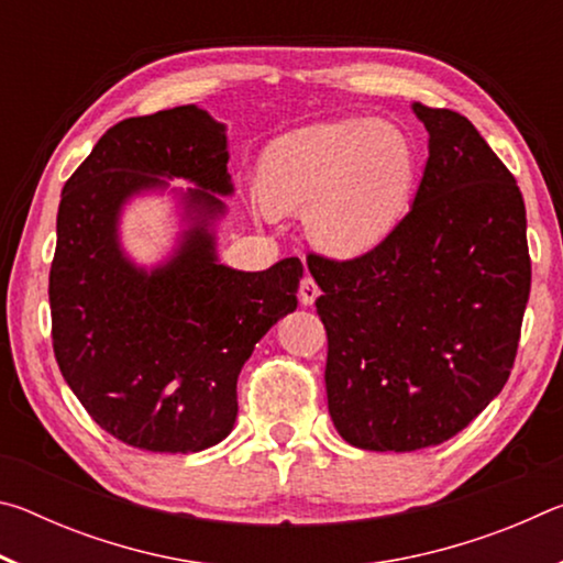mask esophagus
I'll list each match as a JSON object with an SVG mask.
<instances>
[{"mask_svg":"<svg viewBox=\"0 0 563 563\" xmlns=\"http://www.w3.org/2000/svg\"><path fill=\"white\" fill-rule=\"evenodd\" d=\"M318 295H320V288H318V283L310 278V275H305V278L300 280V290H298V298H300V302L302 305H312L318 300Z\"/></svg>","mask_w":563,"mask_h":563,"instance_id":"esophagus-1","label":"esophagus"}]
</instances>
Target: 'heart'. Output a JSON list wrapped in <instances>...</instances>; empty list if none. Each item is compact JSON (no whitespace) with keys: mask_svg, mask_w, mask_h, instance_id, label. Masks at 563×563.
Listing matches in <instances>:
<instances>
[{"mask_svg":"<svg viewBox=\"0 0 563 563\" xmlns=\"http://www.w3.org/2000/svg\"><path fill=\"white\" fill-rule=\"evenodd\" d=\"M258 211H305L322 253L360 258L395 231L417 180L407 133L387 121L340 119L275 139L263 151Z\"/></svg>","mask_w":563,"mask_h":563,"instance_id":"1","label":"heart"}]
</instances>
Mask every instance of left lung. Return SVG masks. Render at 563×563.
Segmentation results:
<instances>
[{"instance_id":"obj_1","label":"left lung","mask_w":563,"mask_h":563,"mask_svg":"<svg viewBox=\"0 0 563 563\" xmlns=\"http://www.w3.org/2000/svg\"><path fill=\"white\" fill-rule=\"evenodd\" d=\"M430 158L409 213L355 261L308 255L342 440L415 452L462 432L507 385L531 288L527 208L472 121L412 103Z\"/></svg>"}]
</instances>
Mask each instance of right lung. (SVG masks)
<instances>
[{
  "mask_svg": "<svg viewBox=\"0 0 563 563\" xmlns=\"http://www.w3.org/2000/svg\"><path fill=\"white\" fill-rule=\"evenodd\" d=\"M225 123L196 103L111 126L62 190L49 273L59 369L101 430L148 452L223 442L238 375L255 342L298 308L302 263L245 273L218 261L216 225L233 196ZM180 177L191 188L170 189ZM175 196L181 231L146 269L120 245L133 197Z\"/></svg>",
  "mask_w": 563,
  "mask_h": 563,
  "instance_id": "1",
  "label": "right lung"
}]
</instances>
